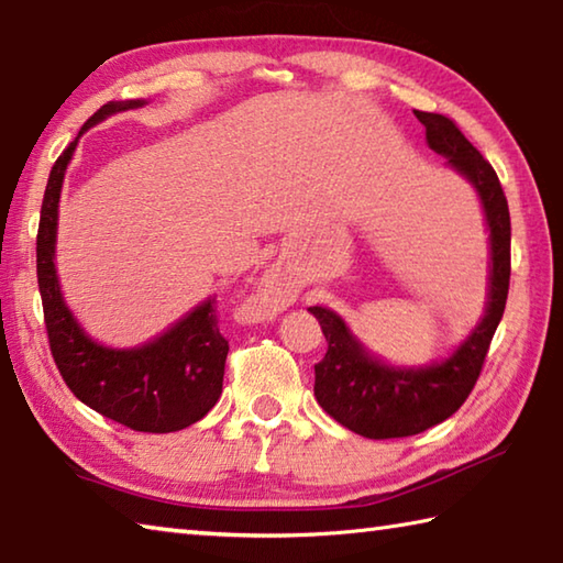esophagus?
Segmentation results:
<instances>
[{"label": "esophagus", "instance_id": "1", "mask_svg": "<svg viewBox=\"0 0 563 563\" xmlns=\"http://www.w3.org/2000/svg\"><path fill=\"white\" fill-rule=\"evenodd\" d=\"M294 301L291 291H287L276 279H264L260 291L254 294V309L260 313L284 311Z\"/></svg>", "mask_w": 563, "mask_h": 563}]
</instances>
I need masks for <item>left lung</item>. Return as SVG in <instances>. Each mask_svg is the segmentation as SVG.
Returning <instances> with one entry per match:
<instances>
[{
    "instance_id": "8db88e82",
    "label": "left lung",
    "mask_w": 563,
    "mask_h": 563,
    "mask_svg": "<svg viewBox=\"0 0 563 563\" xmlns=\"http://www.w3.org/2000/svg\"><path fill=\"white\" fill-rule=\"evenodd\" d=\"M426 125L432 151L475 187L489 227V294L485 317L450 358L422 368L386 366L363 349L339 313L323 307L309 311L319 319L329 351L313 371V396L343 428L371 440L410 438L448 420L475 388L492 336L501 321L511 274V222L499 177L479 151L462 135L455 121L440 113L416 111Z\"/></svg>"
}]
</instances>
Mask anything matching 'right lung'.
Masks as SVG:
<instances>
[{
  "mask_svg": "<svg viewBox=\"0 0 563 563\" xmlns=\"http://www.w3.org/2000/svg\"><path fill=\"white\" fill-rule=\"evenodd\" d=\"M145 101H108L88 118L48 173L36 234V276L48 349L74 396L135 432H175L214 408L222 393L230 343L220 333L214 299L202 301L175 327L137 349H108L78 327L58 287L54 252L58 197L66 167L88 128Z\"/></svg>",
  "mask_w": 563,
  "mask_h": 563,
  "instance_id": "obj_1",
  "label": "right lung"
}]
</instances>
